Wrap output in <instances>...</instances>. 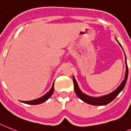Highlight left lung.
Masks as SVG:
<instances>
[{
  "mask_svg": "<svg viewBox=\"0 0 131 131\" xmlns=\"http://www.w3.org/2000/svg\"><path fill=\"white\" fill-rule=\"evenodd\" d=\"M118 41V40H117ZM118 43L121 45V43ZM125 55V54H124ZM125 62H126V72H125V77H124V79L123 81V82L121 83V84L118 86V88H116L114 91H112V93H109L108 95H103L101 97H91L90 95H88L83 93L82 91H81L80 89L79 88V86L77 85L76 80H75L74 76L73 77V83H74V90H75V93H76L77 95L79 97V98L83 100L84 102L87 103V104H91V105H93V106H104V105H106V104H109L112 101H113L114 99L116 97L119 93H121V91L124 89V86L126 85V80L128 78V66H127V63H126V56H125Z\"/></svg>",
  "mask_w": 131,
  "mask_h": 131,
  "instance_id": "1",
  "label": "left lung"
}]
</instances>
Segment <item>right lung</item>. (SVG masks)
<instances>
[{"label":"right lung","instance_id":"obj_1","mask_svg":"<svg viewBox=\"0 0 131 131\" xmlns=\"http://www.w3.org/2000/svg\"><path fill=\"white\" fill-rule=\"evenodd\" d=\"M54 82L53 83L52 86V88L50 89V90L47 93H46L45 95H43L42 97H40L38 99H36V100H31V101H21V102L25 103V104H30V105H36V104H41V103L44 102L48 100L50 96L52 95L53 91H54Z\"/></svg>","mask_w":131,"mask_h":131}]
</instances>
